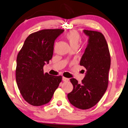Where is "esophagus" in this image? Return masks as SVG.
I'll use <instances>...</instances> for the list:
<instances>
[{
    "label": "esophagus",
    "mask_w": 128,
    "mask_h": 128,
    "mask_svg": "<svg viewBox=\"0 0 128 128\" xmlns=\"http://www.w3.org/2000/svg\"><path fill=\"white\" fill-rule=\"evenodd\" d=\"M62 80H63V81H64V82H68V81H69V79L65 78V77H63Z\"/></svg>",
    "instance_id": "esophagus-1"
}]
</instances>
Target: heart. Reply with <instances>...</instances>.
Here are the masks:
<instances>
[{"mask_svg":"<svg viewBox=\"0 0 128 128\" xmlns=\"http://www.w3.org/2000/svg\"><path fill=\"white\" fill-rule=\"evenodd\" d=\"M65 38L70 43L72 48L78 47L81 37L79 33L76 30H71L65 34Z\"/></svg>","mask_w":128,"mask_h":128,"instance_id":"1","label":"heart"}]
</instances>
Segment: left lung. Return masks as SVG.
<instances>
[{"label": "left lung", "instance_id": "obj_1", "mask_svg": "<svg viewBox=\"0 0 128 128\" xmlns=\"http://www.w3.org/2000/svg\"><path fill=\"white\" fill-rule=\"evenodd\" d=\"M89 36L88 44L80 62L87 70L81 83L70 79L73 90L68 98L72 105L81 110L95 106L106 92L108 86L110 56L104 35L98 31L84 30Z\"/></svg>", "mask_w": 128, "mask_h": 128}]
</instances>
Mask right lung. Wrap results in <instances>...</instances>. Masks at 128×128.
I'll return each instance as SVG.
<instances>
[{
  "label": "right lung",
  "mask_w": 128,
  "mask_h": 128,
  "mask_svg": "<svg viewBox=\"0 0 128 128\" xmlns=\"http://www.w3.org/2000/svg\"><path fill=\"white\" fill-rule=\"evenodd\" d=\"M62 29H43L31 33L17 56L16 80L21 95L33 106L47 104L61 82L62 76L44 72V66L52 59L54 41Z\"/></svg>",
  "instance_id": "1"
}]
</instances>
